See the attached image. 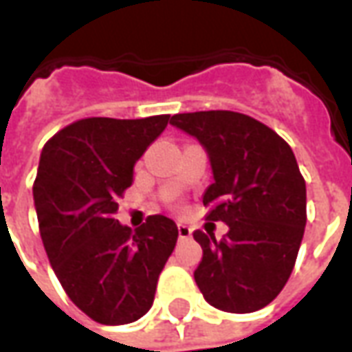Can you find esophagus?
Segmentation results:
<instances>
[{
    "mask_svg": "<svg viewBox=\"0 0 352 352\" xmlns=\"http://www.w3.org/2000/svg\"><path fill=\"white\" fill-rule=\"evenodd\" d=\"M177 230H179V237H181V239H188V237L192 236V228L190 226H186V224H183V222L177 224Z\"/></svg>",
    "mask_w": 352,
    "mask_h": 352,
    "instance_id": "34e87169",
    "label": "esophagus"
}]
</instances>
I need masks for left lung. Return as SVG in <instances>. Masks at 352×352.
<instances>
[{"mask_svg":"<svg viewBox=\"0 0 352 352\" xmlns=\"http://www.w3.org/2000/svg\"><path fill=\"white\" fill-rule=\"evenodd\" d=\"M171 124L206 148L214 179L204 192L207 221L228 224L221 239L194 232L204 249L196 285L217 309H262L287 285L307 221L294 153L272 128L234 111L183 113Z\"/></svg>","mask_w":352,"mask_h":352,"instance_id":"left-lung-1","label":"left lung"}]
</instances>
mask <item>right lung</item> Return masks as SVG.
<instances>
[{"instance_id": "add662e5", "label": "right lung", "mask_w": 352, "mask_h": 352, "mask_svg": "<svg viewBox=\"0 0 352 352\" xmlns=\"http://www.w3.org/2000/svg\"><path fill=\"white\" fill-rule=\"evenodd\" d=\"M169 115L82 118L43 146L34 201L43 245L65 294L100 324H128L151 309L179 230L153 214L131 230L116 221L133 166Z\"/></svg>"}]
</instances>
